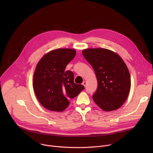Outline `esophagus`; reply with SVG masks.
<instances>
[{"instance_id":"esophagus-1","label":"esophagus","mask_w":153,"mask_h":153,"mask_svg":"<svg viewBox=\"0 0 153 153\" xmlns=\"http://www.w3.org/2000/svg\"><path fill=\"white\" fill-rule=\"evenodd\" d=\"M86 83H86V82L85 80V81H83V83H82V85H83V86L85 87V86H86Z\"/></svg>"}]
</instances>
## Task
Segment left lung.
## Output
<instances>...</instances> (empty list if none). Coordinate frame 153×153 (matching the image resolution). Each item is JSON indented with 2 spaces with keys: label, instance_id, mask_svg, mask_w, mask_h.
<instances>
[{
  "label": "left lung",
  "instance_id": "1",
  "mask_svg": "<svg viewBox=\"0 0 153 153\" xmlns=\"http://www.w3.org/2000/svg\"><path fill=\"white\" fill-rule=\"evenodd\" d=\"M82 53L91 65L97 78L94 101L105 111L117 110L127 99L131 88L126 65L119 54L108 49L87 48Z\"/></svg>",
  "mask_w": 153,
  "mask_h": 153
}]
</instances>
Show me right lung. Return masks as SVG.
Returning a JSON list of instances; mask_svg holds the SVG:
<instances>
[{
	"mask_svg": "<svg viewBox=\"0 0 153 153\" xmlns=\"http://www.w3.org/2000/svg\"><path fill=\"white\" fill-rule=\"evenodd\" d=\"M76 54L75 49L58 48L45 54L37 63L33 86L39 102L47 110L64 111L69 100L84 89L82 85L74 83L73 73L65 70Z\"/></svg>",
	"mask_w": 153,
	"mask_h": 153,
	"instance_id": "add662e5",
	"label": "right lung"
}]
</instances>
